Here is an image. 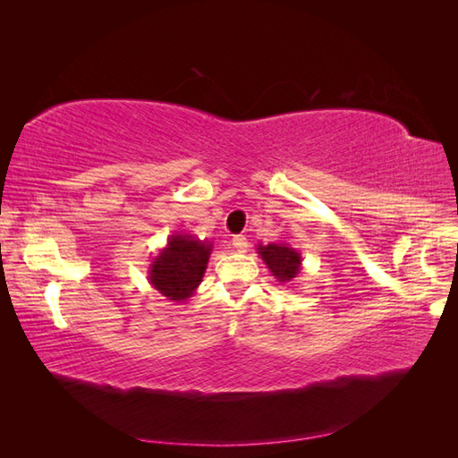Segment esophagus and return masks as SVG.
<instances>
[{
	"label": "esophagus",
	"mask_w": 458,
	"mask_h": 458,
	"mask_svg": "<svg viewBox=\"0 0 458 458\" xmlns=\"http://www.w3.org/2000/svg\"><path fill=\"white\" fill-rule=\"evenodd\" d=\"M232 248H234L236 251H246L248 240L244 236H234V238H232Z\"/></svg>",
	"instance_id": "obj_1"
}]
</instances>
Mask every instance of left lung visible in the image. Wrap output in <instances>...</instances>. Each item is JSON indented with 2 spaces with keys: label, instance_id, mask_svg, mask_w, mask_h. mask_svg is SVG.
I'll return each mask as SVG.
<instances>
[{
  "label": "left lung",
  "instance_id": "obj_1",
  "mask_svg": "<svg viewBox=\"0 0 458 458\" xmlns=\"http://www.w3.org/2000/svg\"><path fill=\"white\" fill-rule=\"evenodd\" d=\"M258 254L264 259L269 274L274 276L281 285L295 281L303 269V258L287 242H271V244H258Z\"/></svg>",
  "mask_w": 458,
  "mask_h": 458
}]
</instances>
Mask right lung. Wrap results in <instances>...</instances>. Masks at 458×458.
Wrapping results in <instances>:
<instances>
[{
  "label": "right lung",
  "mask_w": 458,
  "mask_h": 458,
  "mask_svg": "<svg viewBox=\"0 0 458 458\" xmlns=\"http://www.w3.org/2000/svg\"><path fill=\"white\" fill-rule=\"evenodd\" d=\"M212 254L208 240L191 234H171L167 244L151 259L148 279L163 297L182 303L194 295Z\"/></svg>",
  "instance_id": "right-lung-1"
}]
</instances>
